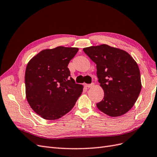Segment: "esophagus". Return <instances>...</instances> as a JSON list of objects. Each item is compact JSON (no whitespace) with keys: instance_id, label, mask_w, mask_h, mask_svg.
Here are the masks:
<instances>
[{"instance_id":"esophagus-1","label":"esophagus","mask_w":157,"mask_h":157,"mask_svg":"<svg viewBox=\"0 0 157 157\" xmlns=\"http://www.w3.org/2000/svg\"><path fill=\"white\" fill-rule=\"evenodd\" d=\"M94 83H92V84H84V86H86V88H91V87H92V86H94Z\"/></svg>"}]
</instances>
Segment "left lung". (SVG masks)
I'll list each match as a JSON object with an SVG mask.
<instances>
[{
	"label": "left lung",
	"instance_id": "left-lung-1",
	"mask_svg": "<svg viewBox=\"0 0 157 157\" xmlns=\"http://www.w3.org/2000/svg\"><path fill=\"white\" fill-rule=\"evenodd\" d=\"M83 51L96 64L98 82L104 91L99 110L117 117L134 106L141 89L138 65L124 50L107 44L84 48Z\"/></svg>",
	"mask_w": 157,
	"mask_h": 157
}]
</instances>
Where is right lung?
Here are the masks:
<instances>
[{
	"label": "right lung",
	"instance_id": "1",
	"mask_svg": "<svg viewBox=\"0 0 157 157\" xmlns=\"http://www.w3.org/2000/svg\"><path fill=\"white\" fill-rule=\"evenodd\" d=\"M78 48L58 46L42 50L27 63L26 98L36 114L46 120H56L73 109L83 86L76 84L67 67Z\"/></svg>",
	"mask_w": 157,
	"mask_h": 157
}]
</instances>
